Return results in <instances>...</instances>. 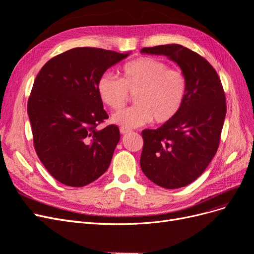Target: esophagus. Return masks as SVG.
<instances>
[{
	"label": "esophagus",
	"instance_id": "esophagus-1",
	"mask_svg": "<svg viewBox=\"0 0 254 254\" xmlns=\"http://www.w3.org/2000/svg\"><path fill=\"white\" fill-rule=\"evenodd\" d=\"M120 131H121V133L122 134H126V133H129L130 131H131V130H130V129H127V128H121L120 129Z\"/></svg>",
	"mask_w": 254,
	"mask_h": 254
}]
</instances>
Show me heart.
I'll return each mask as SVG.
<instances>
[{"instance_id":"obj_1","label":"heart","mask_w":254,"mask_h":254,"mask_svg":"<svg viewBox=\"0 0 254 254\" xmlns=\"http://www.w3.org/2000/svg\"><path fill=\"white\" fill-rule=\"evenodd\" d=\"M134 94V106L115 112L111 121L123 128H135L172 121L181 110L188 93V79L180 70L170 68L156 58L143 57L130 61L121 68L120 79L109 73L97 81L101 101L118 110Z\"/></svg>"}]
</instances>
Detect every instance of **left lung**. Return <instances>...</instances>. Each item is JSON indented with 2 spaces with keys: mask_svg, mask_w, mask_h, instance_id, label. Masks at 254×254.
<instances>
[{
  "mask_svg": "<svg viewBox=\"0 0 254 254\" xmlns=\"http://www.w3.org/2000/svg\"><path fill=\"white\" fill-rule=\"evenodd\" d=\"M141 53L173 60L188 79L179 113L158 129L142 131L141 168L161 188L187 187L205 171L218 149L227 112L221 81L209 61L180 44L144 48Z\"/></svg>",
  "mask_w": 254,
  "mask_h": 254,
  "instance_id": "obj_1",
  "label": "left lung"
}]
</instances>
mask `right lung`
Returning a JSON list of instances; mask_svg holds the SVG:
<instances>
[{
	"label": "right lung",
	"instance_id": "obj_1",
	"mask_svg": "<svg viewBox=\"0 0 254 254\" xmlns=\"http://www.w3.org/2000/svg\"><path fill=\"white\" fill-rule=\"evenodd\" d=\"M130 53L75 48L52 58L37 75L27 113L34 146L48 172L67 187L98 179L110 165L120 141L97 93L99 77Z\"/></svg>",
	"mask_w": 254,
	"mask_h": 254
}]
</instances>
